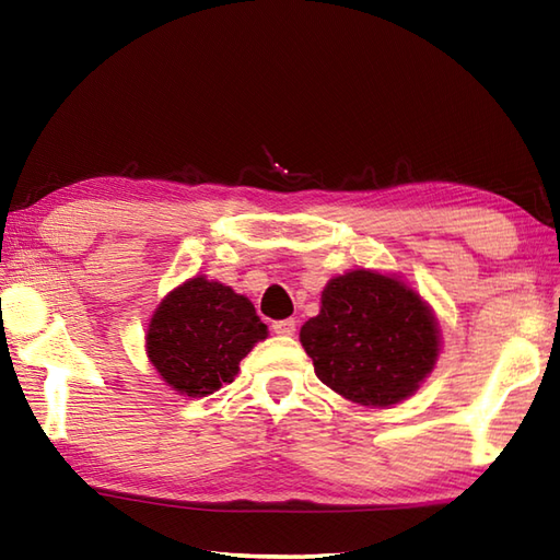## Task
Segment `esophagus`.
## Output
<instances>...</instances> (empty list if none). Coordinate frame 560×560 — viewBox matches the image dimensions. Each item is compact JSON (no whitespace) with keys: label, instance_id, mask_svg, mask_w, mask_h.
Returning a JSON list of instances; mask_svg holds the SVG:
<instances>
[{"label":"esophagus","instance_id":"1","mask_svg":"<svg viewBox=\"0 0 560 560\" xmlns=\"http://www.w3.org/2000/svg\"><path fill=\"white\" fill-rule=\"evenodd\" d=\"M271 329L281 337H291L295 331V319H291V317L289 319H277V323H271Z\"/></svg>","mask_w":560,"mask_h":560}]
</instances>
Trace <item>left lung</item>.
Listing matches in <instances>:
<instances>
[{
    "label": "left lung",
    "instance_id": "left-lung-1",
    "mask_svg": "<svg viewBox=\"0 0 560 560\" xmlns=\"http://www.w3.org/2000/svg\"><path fill=\"white\" fill-rule=\"evenodd\" d=\"M315 375L363 407L413 395L438 359V325L401 281L355 269L331 279L319 315L301 327Z\"/></svg>",
    "mask_w": 560,
    "mask_h": 560
}]
</instances>
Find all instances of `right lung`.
<instances>
[{
    "label": "right lung",
    "instance_id": "obj_1",
    "mask_svg": "<svg viewBox=\"0 0 560 560\" xmlns=\"http://www.w3.org/2000/svg\"><path fill=\"white\" fill-rule=\"evenodd\" d=\"M267 337L245 295L205 277L165 295L147 335L149 359L175 392L207 397L233 383L237 365Z\"/></svg>",
    "mask_w": 560,
    "mask_h": 560
}]
</instances>
